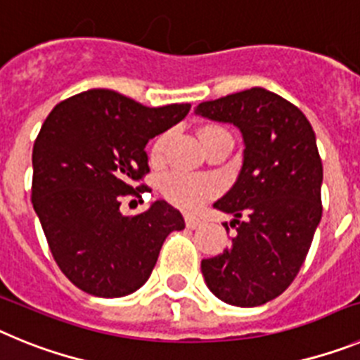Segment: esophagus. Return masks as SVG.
<instances>
[{"mask_svg": "<svg viewBox=\"0 0 360 360\" xmlns=\"http://www.w3.org/2000/svg\"><path fill=\"white\" fill-rule=\"evenodd\" d=\"M202 224H203V221L200 218H195V216H186L187 229H196V227H200Z\"/></svg>", "mask_w": 360, "mask_h": 360, "instance_id": "obj_1", "label": "esophagus"}]
</instances>
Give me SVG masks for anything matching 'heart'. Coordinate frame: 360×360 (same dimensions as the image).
I'll use <instances>...</instances> for the list:
<instances>
[{
	"instance_id": "obj_1",
	"label": "heart",
	"mask_w": 360,
	"mask_h": 360,
	"mask_svg": "<svg viewBox=\"0 0 360 360\" xmlns=\"http://www.w3.org/2000/svg\"><path fill=\"white\" fill-rule=\"evenodd\" d=\"M218 131H225V129L219 128V126H207V128L202 129V139L203 136L211 135V133ZM169 133H162V135H158L157 139H155V142H153L149 155H151V160L155 162V164L162 162V158H164V153L167 144H169ZM160 189L162 195L169 200L173 205L187 209V211L196 209L198 205H202L205 200L212 198V196L216 195V184L212 182V180L203 176H187V174L180 173L165 174L164 180H162Z\"/></svg>"
}]
</instances>
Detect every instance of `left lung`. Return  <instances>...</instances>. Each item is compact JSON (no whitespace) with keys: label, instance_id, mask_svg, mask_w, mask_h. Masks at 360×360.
<instances>
[{"label":"left lung","instance_id":"left-lung-1","mask_svg":"<svg viewBox=\"0 0 360 360\" xmlns=\"http://www.w3.org/2000/svg\"><path fill=\"white\" fill-rule=\"evenodd\" d=\"M195 113L234 124L245 142L240 176L214 203L234 216L236 236L231 249L203 259L202 274L225 303L259 307L290 287L321 221L316 133L303 111L265 88L207 101Z\"/></svg>","mask_w":360,"mask_h":360}]
</instances>
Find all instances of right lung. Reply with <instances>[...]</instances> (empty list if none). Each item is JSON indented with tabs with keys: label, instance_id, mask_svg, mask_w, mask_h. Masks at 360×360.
<instances>
[{
	"label": "right lung",
	"instance_id": "right-lung-1",
	"mask_svg": "<svg viewBox=\"0 0 360 360\" xmlns=\"http://www.w3.org/2000/svg\"><path fill=\"white\" fill-rule=\"evenodd\" d=\"M191 104L142 106L95 88L57 104L32 151V205L63 274L82 292L122 297L141 288L180 211L157 200L124 216L126 196L142 198L149 173L146 144L189 113Z\"/></svg>",
	"mask_w": 360,
	"mask_h": 360
}]
</instances>
